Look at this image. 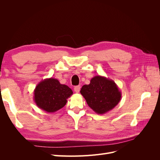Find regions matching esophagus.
Instances as JSON below:
<instances>
[{
  "label": "esophagus",
  "mask_w": 160,
  "mask_h": 160,
  "mask_svg": "<svg viewBox=\"0 0 160 160\" xmlns=\"http://www.w3.org/2000/svg\"><path fill=\"white\" fill-rule=\"evenodd\" d=\"M80 86L79 85H78V86H75V88H74V91H75V93H78L79 92V91H80Z\"/></svg>",
  "instance_id": "1"
}]
</instances>
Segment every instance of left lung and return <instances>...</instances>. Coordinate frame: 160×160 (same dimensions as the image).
Here are the masks:
<instances>
[{"mask_svg":"<svg viewBox=\"0 0 160 160\" xmlns=\"http://www.w3.org/2000/svg\"><path fill=\"white\" fill-rule=\"evenodd\" d=\"M81 94L96 113L104 114L113 109L122 99V92L112 79L96 75L89 85L82 87Z\"/></svg>","mask_w":160,"mask_h":160,"instance_id":"1","label":"left lung"}]
</instances>
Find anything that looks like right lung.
<instances>
[{
	"mask_svg": "<svg viewBox=\"0 0 160 160\" xmlns=\"http://www.w3.org/2000/svg\"><path fill=\"white\" fill-rule=\"evenodd\" d=\"M72 93L68 86L51 77L41 81L36 86L33 99L38 108L48 113H54L64 107Z\"/></svg>",
	"mask_w": 160,
	"mask_h": 160,
	"instance_id": "obj_1",
	"label": "right lung"
}]
</instances>
